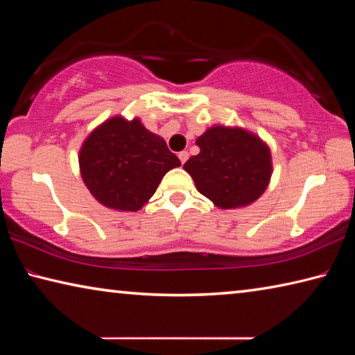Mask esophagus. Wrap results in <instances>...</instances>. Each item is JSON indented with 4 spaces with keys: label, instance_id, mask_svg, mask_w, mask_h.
I'll list each match as a JSON object with an SVG mask.
<instances>
[{
    "label": "esophagus",
    "instance_id": "34e87169",
    "mask_svg": "<svg viewBox=\"0 0 355 355\" xmlns=\"http://www.w3.org/2000/svg\"><path fill=\"white\" fill-rule=\"evenodd\" d=\"M178 158H180V161H182V163L184 164L186 161H188V158H189V153L186 152V150H183V152L178 153Z\"/></svg>",
    "mask_w": 355,
    "mask_h": 355
}]
</instances>
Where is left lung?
Segmentation results:
<instances>
[{
    "label": "left lung",
    "mask_w": 355,
    "mask_h": 355,
    "mask_svg": "<svg viewBox=\"0 0 355 355\" xmlns=\"http://www.w3.org/2000/svg\"><path fill=\"white\" fill-rule=\"evenodd\" d=\"M199 155L183 169L197 191L220 209L249 207L260 199L272 177L271 148L243 127L213 125L197 137Z\"/></svg>",
    "instance_id": "left-lung-1"
}]
</instances>
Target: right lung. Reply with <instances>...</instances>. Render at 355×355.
<instances>
[{
  "instance_id": "right-lung-1",
  "label": "right lung",
  "mask_w": 355,
  "mask_h": 355,
  "mask_svg": "<svg viewBox=\"0 0 355 355\" xmlns=\"http://www.w3.org/2000/svg\"><path fill=\"white\" fill-rule=\"evenodd\" d=\"M80 173L92 197L114 211H139L161 180L182 166L163 137L139 117L112 116L95 127L78 153Z\"/></svg>"
}]
</instances>
